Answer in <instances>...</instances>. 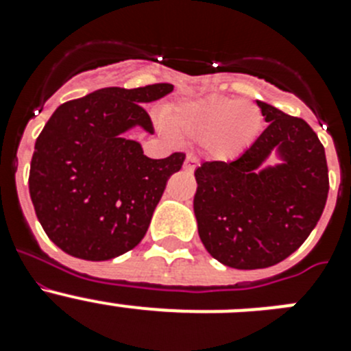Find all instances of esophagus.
<instances>
[{
  "label": "esophagus",
  "mask_w": 351,
  "mask_h": 351,
  "mask_svg": "<svg viewBox=\"0 0 351 351\" xmlns=\"http://www.w3.org/2000/svg\"><path fill=\"white\" fill-rule=\"evenodd\" d=\"M198 167V160L195 156H191V154H188L184 160V170H188V172H193L195 169Z\"/></svg>",
  "instance_id": "1"
}]
</instances>
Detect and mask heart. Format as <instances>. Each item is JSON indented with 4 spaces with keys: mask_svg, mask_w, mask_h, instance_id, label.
Returning <instances> with one entry per match:
<instances>
[{
    "mask_svg": "<svg viewBox=\"0 0 351 351\" xmlns=\"http://www.w3.org/2000/svg\"><path fill=\"white\" fill-rule=\"evenodd\" d=\"M163 125L173 137L204 142L214 160L230 161L255 144L263 116L251 101L207 96L169 107L163 112Z\"/></svg>",
    "mask_w": 351,
    "mask_h": 351,
    "instance_id": "heart-1",
    "label": "heart"
}]
</instances>
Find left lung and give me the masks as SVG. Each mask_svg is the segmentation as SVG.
Wrapping results in <instances>:
<instances>
[{
  "label": "left lung",
  "instance_id": "8db88e82",
  "mask_svg": "<svg viewBox=\"0 0 351 351\" xmlns=\"http://www.w3.org/2000/svg\"><path fill=\"white\" fill-rule=\"evenodd\" d=\"M267 128L235 161L195 170L193 210L200 241L226 267L265 269L308 239L328 195L325 149L300 117L256 100ZM274 152L276 166H263Z\"/></svg>",
  "mask_w": 351,
  "mask_h": 351
}]
</instances>
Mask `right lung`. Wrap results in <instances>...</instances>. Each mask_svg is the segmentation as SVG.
Returning a JSON list of instances; mask_svg holds the SVG:
<instances>
[{"instance_id": "right-lung-1", "label": "right lung", "mask_w": 351, "mask_h": 351, "mask_svg": "<svg viewBox=\"0 0 351 351\" xmlns=\"http://www.w3.org/2000/svg\"><path fill=\"white\" fill-rule=\"evenodd\" d=\"M173 91L161 82L144 88H104L60 105L36 138L29 195L40 225L75 258L101 262L133 250L184 154L163 160L144 154L130 130L153 135L144 104Z\"/></svg>"}]
</instances>
